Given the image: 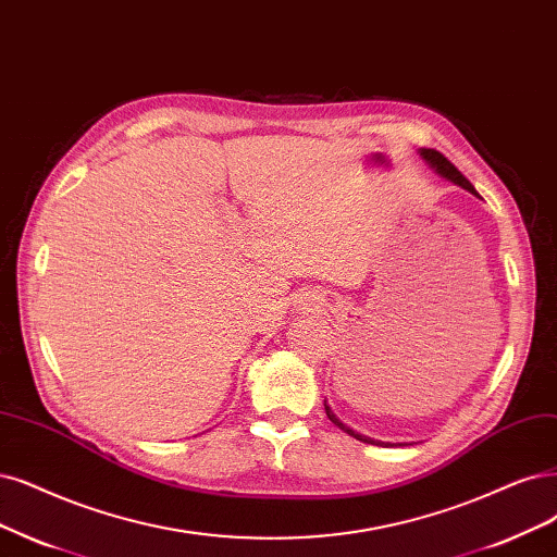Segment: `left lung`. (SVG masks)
<instances>
[{
  "instance_id": "1",
  "label": "left lung",
  "mask_w": 557,
  "mask_h": 557,
  "mask_svg": "<svg viewBox=\"0 0 557 557\" xmlns=\"http://www.w3.org/2000/svg\"><path fill=\"white\" fill-rule=\"evenodd\" d=\"M420 153V158L429 164V168L431 170H434L441 178H445V181H449V183H455V185H459V188H463V190H468L470 195H475V197H480L478 195V190L475 188H472V183L455 168V164H451L443 153H438V151H434V149H420L418 151ZM323 406H325V416L327 418H331V422L333 424H337L342 431H346V434L348 436H354L356 441H360V443H367V445H404V443H383V441H376V438H369V436H364V434H358V431H354L351 426H346L335 413H333V408L331 406H327L325 401H323Z\"/></svg>"
}]
</instances>
